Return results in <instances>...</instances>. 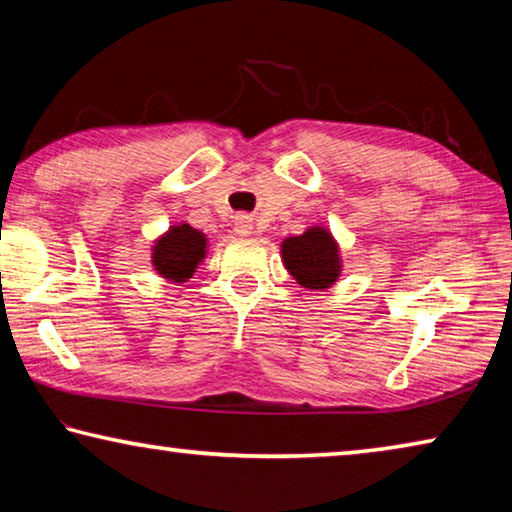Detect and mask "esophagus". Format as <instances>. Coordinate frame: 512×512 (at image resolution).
Here are the masks:
<instances>
[{"mask_svg":"<svg viewBox=\"0 0 512 512\" xmlns=\"http://www.w3.org/2000/svg\"><path fill=\"white\" fill-rule=\"evenodd\" d=\"M235 232L239 237H248L253 232V219L248 214H239L235 216Z\"/></svg>","mask_w":512,"mask_h":512,"instance_id":"1","label":"esophagus"}]
</instances>
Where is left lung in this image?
Listing matches in <instances>:
<instances>
[{"label":"left lung","instance_id":"obj_1","mask_svg":"<svg viewBox=\"0 0 512 512\" xmlns=\"http://www.w3.org/2000/svg\"><path fill=\"white\" fill-rule=\"evenodd\" d=\"M282 259L305 289L332 287L341 273L339 246L325 228H309L305 235L284 239Z\"/></svg>","mask_w":512,"mask_h":512}]
</instances>
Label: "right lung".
Listing matches in <instances>:
<instances>
[{
	"instance_id": "obj_1",
	"label": "right lung",
	"mask_w": 512,
	"mask_h": 512,
	"mask_svg": "<svg viewBox=\"0 0 512 512\" xmlns=\"http://www.w3.org/2000/svg\"><path fill=\"white\" fill-rule=\"evenodd\" d=\"M207 239L189 223L171 225L164 237L153 246V266L160 275L173 282H185L205 257Z\"/></svg>"
}]
</instances>
